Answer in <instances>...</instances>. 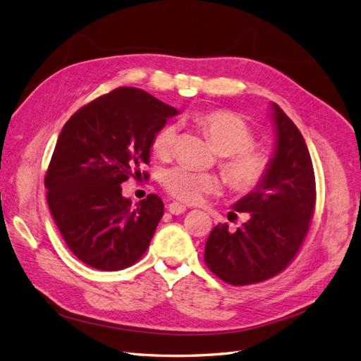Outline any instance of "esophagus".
Returning a JSON list of instances; mask_svg holds the SVG:
<instances>
[{"label": "esophagus", "instance_id": "1", "mask_svg": "<svg viewBox=\"0 0 361 361\" xmlns=\"http://www.w3.org/2000/svg\"><path fill=\"white\" fill-rule=\"evenodd\" d=\"M185 211H187V206H183L178 202H173L169 204V212L173 214V215H179V214H183Z\"/></svg>", "mask_w": 361, "mask_h": 361}]
</instances>
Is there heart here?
<instances>
[{"instance_id": "obj_1", "label": "heart", "mask_w": 361, "mask_h": 361, "mask_svg": "<svg viewBox=\"0 0 361 361\" xmlns=\"http://www.w3.org/2000/svg\"><path fill=\"white\" fill-rule=\"evenodd\" d=\"M195 122L209 138L212 147L223 157L220 164L227 182L235 190L247 191L257 187L265 178L269 161L264 152L253 147L255 135L241 118L228 111H204L195 116ZM178 141V126H162L152 141V150L159 158H169ZM166 190L180 202L200 203L207 194L218 192L221 182L215 174L176 166L164 171Z\"/></svg>"}]
</instances>
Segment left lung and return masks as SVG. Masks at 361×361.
Listing matches in <instances>:
<instances>
[{
	"mask_svg": "<svg viewBox=\"0 0 361 361\" xmlns=\"http://www.w3.org/2000/svg\"><path fill=\"white\" fill-rule=\"evenodd\" d=\"M276 128L274 155L257 187L233 204L248 220L228 232L214 227L204 262L216 277L233 286L265 281L285 269L309 232L314 212V171L305 141L277 104H271Z\"/></svg>",
	"mask_w": 361,
	"mask_h": 361,
	"instance_id": "8db88e82",
	"label": "left lung"
}]
</instances>
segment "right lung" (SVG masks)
<instances>
[{"label":"right lung","instance_id":"obj_1","mask_svg":"<svg viewBox=\"0 0 361 361\" xmlns=\"http://www.w3.org/2000/svg\"><path fill=\"white\" fill-rule=\"evenodd\" d=\"M178 113L145 90L118 87L63 126L45 176L47 200L64 243L85 265L118 271L146 253L164 203L149 194L134 206L120 185L147 179L141 169L152 141Z\"/></svg>","mask_w":361,"mask_h":361}]
</instances>
